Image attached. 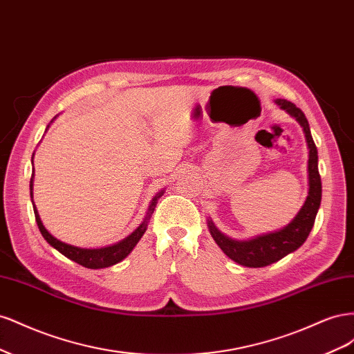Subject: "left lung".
<instances>
[{
    "instance_id": "8db88e82",
    "label": "left lung",
    "mask_w": 354,
    "mask_h": 354,
    "mask_svg": "<svg viewBox=\"0 0 354 354\" xmlns=\"http://www.w3.org/2000/svg\"><path fill=\"white\" fill-rule=\"evenodd\" d=\"M274 102L281 109L295 118L298 124L303 127V131L306 134L308 146V195L301 209L298 211L295 218L286 227L248 241H236L226 236L216 227L212 220L208 218L211 236L220 246L221 251L234 263L245 267L269 266L298 250L306 242L310 230L313 229L316 214L320 207V199H322V181H320L317 168V149L313 142L312 133H310L307 118L303 111L298 109L291 102L285 99H276Z\"/></svg>"
}]
</instances>
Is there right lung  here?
Returning a JSON list of instances; mask_svg holds the SVG:
<instances>
[{
    "label": "right lung",
    "instance_id": "1",
    "mask_svg": "<svg viewBox=\"0 0 354 354\" xmlns=\"http://www.w3.org/2000/svg\"><path fill=\"white\" fill-rule=\"evenodd\" d=\"M32 186H34V185H32V178H30V198H32ZM162 195H164V190H160L159 194H156V196L151 202V207H149V209H147L145 221L130 234V236H127L125 239H122L121 242H118L115 245L104 246V248H95V250L78 248V246L65 243V242H62L57 238L53 236V234L44 227V224H42L34 201H32V205H34V212H35V220H37V224H38V229H39L42 236H44V239L53 246V248H56L60 254L68 257L69 260L78 263L84 267H87V269H104V267H111L116 263L122 261L125 257L133 251V248L137 245V242L140 241V238L145 234V232L147 229V221L153 214V209L156 207L158 199Z\"/></svg>",
    "mask_w": 354,
    "mask_h": 354
}]
</instances>
